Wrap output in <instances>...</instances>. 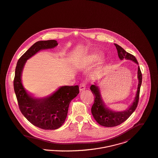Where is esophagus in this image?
I'll use <instances>...</instances> for the list:
<instances>
[{
    "mask_svg": "<svg viewBox=\"0 0 158 158\" xmlns=\"http://www.w3.org/2000/svg\"><path fill=\"white\" fill-rule=\"evenodd\" d=\"M85 87H86V85H85V84L84 82L81 83L80 86H79V90H80V91L82 92V91L84 90L85 89Z\"/></svg>",
    "mask_w": 158,
    "mask_h": 158,
    "instance_id": "1",
    "label": "esophagus"
}]
</instances>
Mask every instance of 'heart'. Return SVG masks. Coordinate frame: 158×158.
Segmentation results:
<instances>
[{
    "label": "heart",
    "mask_w": 158,
    "mask_h": 158,
    "mask_svg": "<svg viewBox=\"0 0 158 158\" xmlns=\"http://www.w3.org/2000/svg\"><path fill=\"white\" fill-rule=\"evenodd\" d=\"M102 57V54L99 52H95L90 54L87 58V62H94L99 60Z\"/></svg>",
    "instance_id": "heart-1"
}]
</instances>
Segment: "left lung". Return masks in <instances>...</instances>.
I'll return each mask as SVG.
<instances>
[{
  "label": "left lung",
  "instance_id": "obj_1",
  "mask_svg": "<svg viewBox=\"0 0 158 158\" xmlns=\"http://www.w3.org/2000/svg\"><path fill=\"white\" fill-rule=\"evenodd\" d=\"M114 44L116 46L118 52V55L120 60H123L124 59H125L127 60H132L134 62L139 64L137 59L133 55L127 52L125 50H124L119 45L117 44ZM137 77L139 79V84L137 94L134 100V102L127 109L122 112L113 111L111 109L107 107L102 99L98 87L96 84L91 85L90 90L95 96L94 103L92 105L91 111L95 120L98 123H99L101 126L105 127L118 126L123 123L125 121H126V120L131 116V115L135 110L139 99L140 89L142 80V74L139 66H138Z\"/></svg>",
  "mask_w": 158,
  "mask_h": 158
}]
</instances>
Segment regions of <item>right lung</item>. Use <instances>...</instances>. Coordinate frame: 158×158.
I'll return each mask as SVG.
<instances>
[{"label": "right lung", "instance_id": "add662e5", "mask_svg": "<svg viewBox=\"0 0 158 158\" xmlns=\"http://www.w3.org/2000/svg\"><path fill=\"white\" fill-rule=\"evenodd\" d=\"M58 45L54 40L36 42L19 58L15 69L14 90L23 115L34 126L53 130L63 124L71 101L79 93V86H62L46 98L38 99L27 94L21 82V74L26 61L42 49L54 48Z\"/></svg>", "mask_w": 158, "mask_h": 158}]
</instances>
